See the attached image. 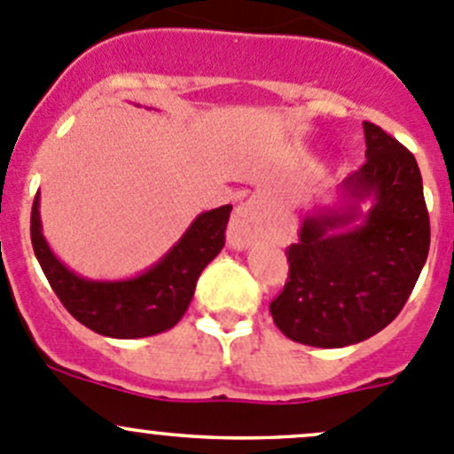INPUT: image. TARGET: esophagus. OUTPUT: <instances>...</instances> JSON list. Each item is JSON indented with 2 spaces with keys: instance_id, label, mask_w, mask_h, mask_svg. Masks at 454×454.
<instances>
[{
  "instance_id": "esophagus-1",
  "label": "esophagus",
  "mask_w": 454,
  "mask_h": 454,
  "mask_svg": "<svg viewBox=\"0 0 454 454\" xmlns=\"http://www.w3.org/2000/svg\"><path fill=\"white\" fill-rule=\"evenodd\" d=\"M259 201L248 200L239 204L228 223V246L232 250H246L259 237Z\"/></svg>"
}]
</instances>
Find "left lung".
Listing matches in <instances>:
<instances>
[{"label":"left lung","mask_w":454,"mask_h":454,"mask_svg":"<svg viewBox=\"0 0 454 454\" xmlns=\"http://www.w3.org/2000/svg\"><path fill=\"white\" fill-rule=\"evenodd\" d=\"M367 162L333 204L309 210L286 250L290 277L270 303L290 340L323 349L382 332L413 292L430 246L422 173L413 153L363 122Z\"/></svg>","instance_id":"8db88e82"}]
</instances>
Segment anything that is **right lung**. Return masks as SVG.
Here are the masks:
<instances>
[{
  "instance_id": "obj_1",
  "label": "right lung",
  "mask_w": 454,
  "mask_h": 454,
  "mask_svg": "<svg viewBox=\"0 0 454 454\" xmlns=\"http://www.w3.org/2000/svg\"><path fill=\"white\" fill-rule=\"evenodd\" d=\"M36 193L30 215L35 256L54 294L81 325L107 338H146L176 327L189 309L201 270L226 244L232 206L206 210L162 259L129 278H87L67 268L43 237Z\"/></svg>"
}]
</instances>
